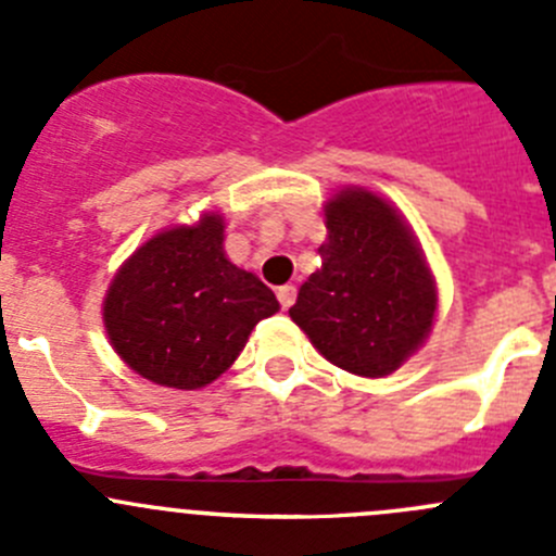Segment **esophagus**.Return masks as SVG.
I'll return each mask as SVG.
<instances>
[{
    "label": "esophagus",
    "mask_w": 556,
    "mask_h": 556,
    "mask_svg": "<svg viewBox=\"0 0 556 556\" xmlns=\"http://www.w3.org/2000/svg\"><path fill=\"white\" fill-rule=\"evenodd\" d=\"M277 299H279V304H282V309L293 307V302H295V285H282V288L277 290Z\"/></svg>",
    "instance_id": "obj_1"
}]
</instances>
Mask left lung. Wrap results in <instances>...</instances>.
<instances>
[{"label":"left lung","instance_id":"8db88e82","mask_svg":"<svg viewBox=\"0 0 556 556\" xmlns=\"http://www.w3.org/2000/svg\"><path fill=\"white\" fill-rule=\"evenodd\" d=\"M320 268L299 288L290 318L342 370L381 378L428 337L435 288L397 211L365 189L326 205Z\"/></svg>","mask_w":556,"mask_h":556}]
</instances>
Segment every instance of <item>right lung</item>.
Masks as SVG:
<instances>
[{"instance_id": "1", "label": "right lung", "mask_w": 556, "mask_h": 556, "mask_svg": "<svg viewBox=\"0 0 556 556\" xmlns=\"http://www.w3.org/2000/svg\"><path fill=\"white\" fill-rule=\"evenodd\" d=\"M225 225L205 216L150 238L117 271L103 302L114 351L148 381L200 389L227 370L277 295L225 257Z\"/></svg>"}]
</instances>
